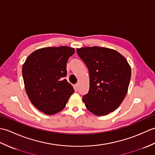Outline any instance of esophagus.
Segmentation results:
<instances>
[{
  "instance_id": "obj_1",
  "label": "esophagus",
  "mask_w": 155,
  "mask_h": 155,
  "mask_svg": "<svg viewBox=\"0 0 155 155\" xmlns=\"http://www.w3.org/2000/svg\"><path fill=\"white\" fill-rule=\"evenodd\" d=\"M78 87H79V84H76L74 85V89L76 91H78Z\"/></svg>"
}]
</instances>
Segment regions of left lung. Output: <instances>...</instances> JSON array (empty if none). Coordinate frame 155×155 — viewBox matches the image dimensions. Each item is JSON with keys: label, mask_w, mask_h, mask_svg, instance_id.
Listing matches in <instances>:
<instances>
[{"label": "left lung", "mask_w": 155, "mask_h": 155, "mask_svg": "<svg viewBox=\"0 0 155 155\" xmlns=\"http://www.w3.org/2000/svg\"><path fill=\"white\" fill-rule=\"evenodd\" d=\"M77 52L89 71V91L83 97L85 107L97 116L115 110L129 86L131 68L127 60L117 51L105 47H87Z\"/></svg>", "instance_id": "1"}]
</instances>
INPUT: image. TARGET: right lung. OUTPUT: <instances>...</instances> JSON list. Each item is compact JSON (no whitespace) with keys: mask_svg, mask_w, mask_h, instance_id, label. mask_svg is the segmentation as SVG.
I'll return each mask as SVG.
<instances>
[{"mask_svg":"<svg viewBox=\"0 0 155 155\" xmlns=\"http://www.w3.org/2000/svg\"><path fill=\"white\" fill-rule=\"evenodd\" d=\"M74 52V48L64 46L39 48L23 64L22 77L29 100L45 114L61 111L74 92L64 79L67 61Z\"/></svg>","mask_w":155,"mask_h":155,"instance_id":"right-lung-1","label":"right lung"}]
</instances>
